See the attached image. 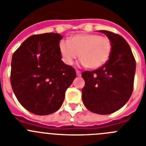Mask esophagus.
<instances>
[{"label": "esophagus", "instance_id": "34e87169", "mask_svg": "<svg viewBox=\"0 0 146 146\" xmlns=\"http://www.w3.org/2000/svg\"><path fill=\"white\" fill-rule=\"evenodd\" d=\"M76 73H77V75L78 76V77H80V76H81V72L79 70H76Z\"/></svg>", "mask_w": 146, "mask_h": 146}]
</instances>
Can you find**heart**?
Instances as JSON below:
<instances>
[{"label": "heart", "instance_id": "b5f03b06", "mask_svg": "<svg viewBox=\"0 0 146 146\" xmlns=\"http://www.w3.org/2000/svg\"><path fill=\"white\" fill-rule=\"evenodd\" d=\"M59 50L62 60L67 65H72L80 55L82 65L90 69H98L109 60L112 52V42L107 36L80 33L74 35L69 42L61 40Z\"/></svg>", "mask_w": 146, "mask_h": 146}]
</instances>
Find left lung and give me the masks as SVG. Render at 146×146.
<instances>
[{"label":"left lung","instance_id":"left-lung-1","mask_svg":"<svg viewBox=\"0 0 146 146\" xmlns=\"http://www.w3.org/2000/svg\"><path fill=\"white\" fill-rule=\"evenodd\" d=\"M100 32L111 40V55L104 66L82 72L85 86L82 99L90 111L108 115L121 109L129 99L133 91L136 61L129 45L121 36L108 31Z\"/></svg>","mask_w":146,"mask_h":146}]
</instances>
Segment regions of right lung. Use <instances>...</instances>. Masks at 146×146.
<instances>
[{
    "label": "right lung",
    "mask_w": 146,
    "mask_h": 146,
    "mask_svg": "<svg viewBox=\"0 0 146 146\" xmlns=\"http://www.w3.org/2000/svg\"><path fill=\"white\" fill-rule=\"evenodd\" d=\"M61 35H33L14 52L10 81L17 99L27 110L44 115L61 107L75 69L62 61Z\"/></svg>",
    "instance_id": "1"
}]
</instances>
